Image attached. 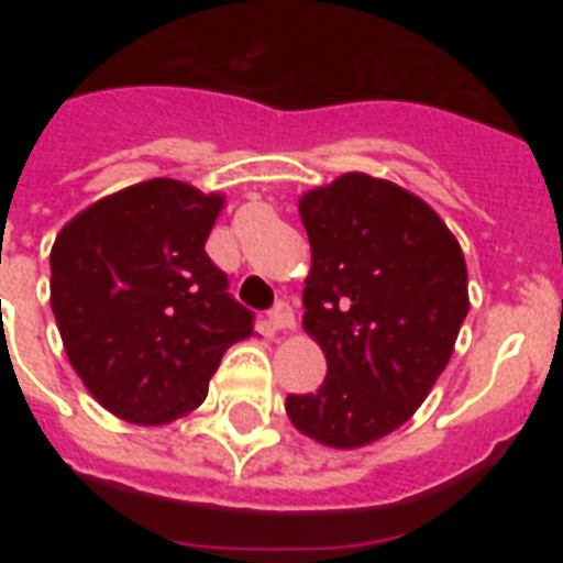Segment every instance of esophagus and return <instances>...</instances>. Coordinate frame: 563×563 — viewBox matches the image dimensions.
Instances as JSON below:
<instances>
[{"label": "esophagus", "instance_id": "esophagus-1", "mask_svg": "<svg viewBox=\"0 0 563 563\" xmlns=\"http://www.w3.org/2000/svg\"><path fill=\"white\" fill-rule=\"evenodd\" d=\"M271 327L273 330H296V316H292L290 305L278 301L271 310Z\"/></svg>", "mask_w": 563, "mask_h": 563}]
</instances>
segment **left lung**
<instances>
[{
    "mask_svg": "<svg viewBox=\"0 0 563 563\" xmlns=\"http://www.w3.org/2000/svg\"><path fill=\"white\" fill-rule=\"evenodd\" d=\"M310 236L305 330L327 377L290 395L287 417L330 449H361L409 420L454 355L467 316V267L440 213L369 174L301 194Z\"/></svg>",
    "mask_w": 563,
    "mask_h": 563,
    "instance_id": "left-lung-1",
    "label": "left lung"
}]
</instances>
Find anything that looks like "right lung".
<instances>
[{
    "label": "right lung",
    "instance_id": "right-lung-1",
    "mask_svg": "<svg viewBox=\"0 0 563 563\" xmlns=\"http://www.w3.org/2000/svg\"><path fill=\"white\" fill-rule=\"evenodd\" d=\"M225 197L137 183L76 213L49 251V307L76 375L103 409L163 426L206 400L253 312L206 253Z\"/></svg>",
    "mask_w": 563,
    "mask_h": 563
}]
</instances>
